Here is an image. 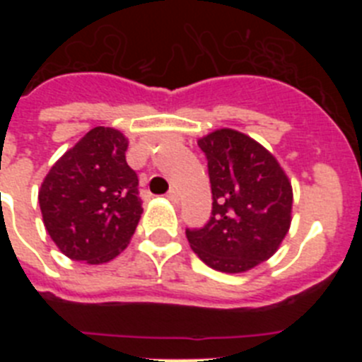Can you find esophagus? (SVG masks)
Here are the masks:
<instances>
[{
  "mask_svg": "<svg viewBox=\"0 0 362 362\" xmlns=\"http://www.w3.org/2000/svg\"><path fill=\"white\" fill-rule=\"evenodd\" d=\"M166 197H168V199H170L172 203H177V201H179V192L175 190V188H170V190H168V194H166Z\"/></svg>",
  "mask_w": 362,
  "mask_h": 362,
  "instance_id": "obj_1",
  "label": "esophagus"
}]
</instances>
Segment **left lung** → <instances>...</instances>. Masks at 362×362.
Returning a JSON list of instances; mask_svg holds the SVG:
<instances>
[{"mask_svg":"<svg viewBox=\"0 0 362 362\" xmlns=\"http://www.w3.org/2000/svg\"><path fill=\"white\" fill-rule=\"evenodd\" d=\"M209 161L212 217L187 230L204 264L243 274L276 254L292 223L293 192L274 153L246 134L219 129L197 139Z\"/></svg>","mask_w":362,"mask_h":362,"instance_id":"1","label":"left lung"}]
</instances>
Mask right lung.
I'll return each mask as SVG.
<instances>
[{
	"mask_svg": "<svg viewBox=\"0 0 362 362\" xmlns=\"http://www.w3.org/2000/svg\"><path fill=\"white\" fill-rule=\"evenodd\" d=\"M129 139L95 127L57 159L41 183L40 209L50 239L66 257L108 263L127 248L143 214Z\"/></svg>",
	"mask_w": 362,
	"mask_h": 362,
	"instance_id": "add662e5",
	"label": "right lung"
}]
</instances>
